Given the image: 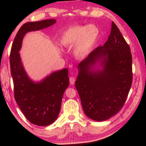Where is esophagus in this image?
Wrapping results in <instances>:
<instances>
[{
	"instance_id": "1",
	"label": "esophagus",
	"mask_w": 146,
	"mask_h": 146,
	"mask_svg": "<svg viewBox=\"0 0 146 146\" xmlns=\"http://www.w3.org/2000/svg\"><path fill=\"white\" fill-rule=\"evenodd\" d=\"M70 84L71 85L74 84L75 82V78L74 77V76H71V77L70 78Z\"/></svg>"
}]
</instances>
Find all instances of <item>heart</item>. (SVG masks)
<instances>
[{
  "instance_id": "1",
  "label": "heart",
  "mask_w": 146,
  "mask_h": 146,
  "mask_svg": "<svg viewBox=\"0 0 146 146\" xmlns=\"http://www.w3.org/2000/svg\"><path fill=\"white\" fill-rule=\"evenodd\" d=\"M100 31L97 26H75L64 32L59 39L62 46L70 48L75 45L73 52L77 57H82L91 50L99 37Z\"/></svg>"
}]
</instances>
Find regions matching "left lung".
I'll list each match as a JSON object with an SVG mask.
<instances>
[{"label":"left lung","instance_id":"1","mask_svg":"<svg viewBox=\"0 0 146 146\" xmlns=\"http://www.w3.org/2000/svg\"><path fill=\"white\" fill-rule=\"evenodd\" d=\"M99 61L103 70L91 72V66ZM78 67L75 88L86 115L100 122L117 114L131 87L132 55L113 22L106 42L94 49Z\"/></svg>","mask_w":146,"mask_h":146}]
</instances>
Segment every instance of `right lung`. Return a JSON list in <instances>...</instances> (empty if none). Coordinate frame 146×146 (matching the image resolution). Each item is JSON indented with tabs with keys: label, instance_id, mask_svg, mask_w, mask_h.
<instances>
[{
	"label": "right lung",
	"instance_id": "1",
	"mask_svg": "<svg viewBox=\"0 0 146 146\" xmlns=\"http://www.w3.org/2000/svg\"><path fill=\"white\" fill-rule=\"evenodd\" d=\"M55 23V19H48L23 24L14 39L9 56L15 99L27 119L40 126L50 125L58 117L64 93L70 84L68 70L55 71L40 82H34L24 70L19 52L28 32L40 30Z\"/></svg>",
	"mask_w": 146,
	"mask_h": 146
}]
</instances>
